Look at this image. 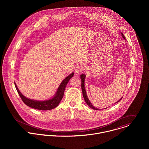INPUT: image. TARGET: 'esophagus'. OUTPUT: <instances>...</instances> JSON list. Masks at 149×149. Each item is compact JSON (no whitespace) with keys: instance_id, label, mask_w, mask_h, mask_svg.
Instances as JSON below:
<instances>
[{"instance_id":"34e87169","label":"esophagus","mask_w":149,"mask_h":149,"mask_svg":"<svg viewBox=\"0 0 149 149\" xmlns=\"http://www.w3.org/2000/svg\"><path fill=\"white\" fill-rule=\"evenodd\" d=\"M85 70V66L83 64H79L78 66H77L76 67V74H80L83 71H84Z\"/></svg>"}]
</instances>
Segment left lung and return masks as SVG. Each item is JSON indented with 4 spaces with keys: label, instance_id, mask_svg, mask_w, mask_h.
<instances>
[{
    "label": "left lung",
    "instance_id": "8db88e82",
    "mask_svg": "<svg viewBox=\"0 0 149 149\" xmlns=\"http://www.w3.org/2000/svg\"><path fill=\"white\" fill-rule=\"evenodd\" d=\"M121 34H122V37L125 40L126 38H125V36L123 34V33H121ZM85 77H86V76H85V75L84 74H82L80 75V78H81V89H82V92H83V95L84 99L85 102H86V103L87 104V105L90 108H91L92 109H95V110H99V109L96 108L95 107L93 106V105H92V104H91V103L90 102V101H89V99H88V96H87V95H86V91H85V86H84V81H85ZM122 98H123V97H122L120 100H119L116 103H118L119 102H120V101L122 100Z\"/></svg>",
    "mask_w": 149,
    "mask_h": 149
}]
</instances>
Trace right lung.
<instances>
[{
    "label": "right lung",
    "instance_id": "right-lung-1",
    "mask_svg": "<svg viewBox=\"0 0 149 149\" xmlns=\"http://www.w3.org/2000/svg\"><path fill=\"white\" fill-rule=\"evenodd\" d=\"M73 74H74V73L73 72L70 75L67 76L61 82V84L60 85L57 90L55 96L53 97V98L47 100H45V101H37V100H31L26 97L22 94L21 92L18 89L16 84L15 83L14 84L19 96L21 97L22 101L26 105L31 108L39 109V110H43V111L49 110V109H52L56 108L59 104V103H60L61 100H62L64 96V91H65L66 86L67 85L68 83L69 82V80L73 76Z\"/></svg>",
    "mask_w": 149,
    "mask_h": 149
}]
</instances>
